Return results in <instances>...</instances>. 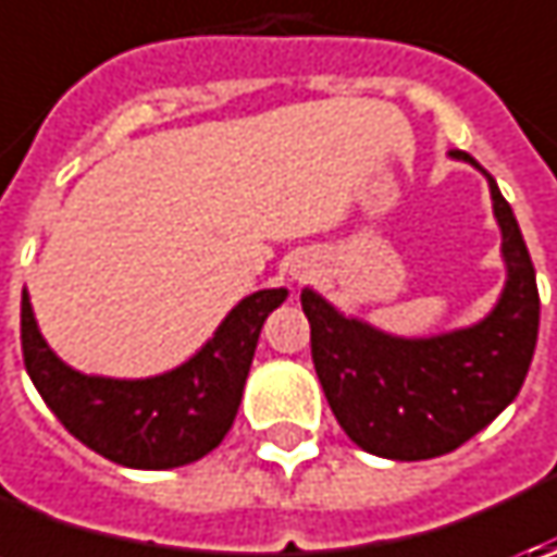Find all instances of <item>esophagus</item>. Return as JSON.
Masks as SVG:
<instances>
[{
  "label": "esophagus",
  "instance_id": "esophagus-1",
  "mask_svg": "<svg viewBox=\"0 0 557 557\" xmlns=\"http://www.w3.org/2000/svg\"><path fill=\"white\" fill-rule=\"evenodd\" d=\"M290 278H294V282H307V278H310V263H307V260H294V263H290Z\"/></svg>",
  "mask_w": 557,
  "mask_h": 557
}]
</instances>
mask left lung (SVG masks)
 <instances>
[{"label":"left lung","instance_id":"8db88e82","mask_svg":"<svg viewBox=\"0 0 557 557\" xmlns=\"http://www.w3.org/2000/svg\"><path fill=\"white\" fill-rule=\"evenodd\" d=\"M449 158L486 176L503 232L505 285L481 322L403 337L341 312L319 290H300L334 418L359 449L381 459L421 461L459 449L518 396L536 350L540 290L518 220L481 163L465 151Z\"/></svg>","mask_w":557,"mask_h":557}]
</instances>
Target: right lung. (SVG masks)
I'll use <instances>...</instances> for the list:
<instances>
[{
  "label": "right lung",
  "mask_w": 557,
  "mask_h": 557,
  "mask_svg": "<svg viewBox=\"0 0 557 557\" xmlns=\"http://www.w3.org/2000/svg\"><path fill=\"white\" fill-rule=\"evenodd\" d=\"M288 288L242 297L213 337L176 369L148 377L76 372L39 332L30 294H21V347L33 387L83 446L123 468H183L213 453L245 394L260 329Z\"/></svg>",
  "instance_id": "add662e5"
}]
</instances>
